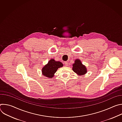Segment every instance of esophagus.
<instances>
[{"label":"esophagus","instance_id":"1","mask_svg":"<svg viewBox=\"0 0 122 122\" xmlns=\"http://www.w3.org/2000/svg\"><path fill=\"white\" fill-rule=\"evenodd\" d=\"M65 64L66 66H68V62H65Z\"/></svg>","mask_w":122,"mask_h":122}]
</instances>
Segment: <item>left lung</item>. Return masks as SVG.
Listing matches in <instances>:
<instances>
[{"mask_svg":"<svg viewBox=\"0 0 122 122\" xmlns=\"http://www.w3.org/2000/svg\"><path fill=\"white\" fill-rule=\"evenodd\" d=\"M72 70L78 75H84L87 73V69L85 66L82 64L79 59L75 60V63L72 65Z\"/></svg>","mask_w":122,"mask_h":122,"instance_id":"8db88e82","label":"left lung"}]
</instances>
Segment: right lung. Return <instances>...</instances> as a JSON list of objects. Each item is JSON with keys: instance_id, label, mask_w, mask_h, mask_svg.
<instances>
[{"instance_id": "right-lung-1", "label": "right lung", "mask_w": 122, "mask_h": 122, "mask_svg": "<svg viewBox=\"0 0 122 122\" xmlns=\"http://www.w3.org/2000/svg\"><path fill=\"white\" fill-rule=\"evenodd\" d=\"M63 64L59 61H56L55 59H51L47 64L42 68L43 75L49 78H52L54 76L58 68L62 67Z\"/></svg>"}]
</instances>
